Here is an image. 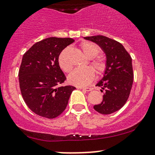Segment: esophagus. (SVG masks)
I'll return each instance as SVG.
<instances>
[{
    "instance_id": "34e87169",
    "label": "esophagus",
    "mask_w": 155,
    "mask_h": 155,
    "mask_svg": "<svg viewBox=\"0 0 155 155\" xmlns=\"http://www.w3.org/2000/svg\"><path fill=\"white\" fill-rule=\"evenodd\" d=\"M79 89H81V90H83V91H91L93 90L92 88H91V87H84V88L79 87Z\"/></svg>"
}]
</instances>
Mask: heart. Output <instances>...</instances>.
I'll return each mask as SVG.
<instances>
[{
	"mask_svg": "<svg viewBox=\"0 0 155 155\" xmlns=\"http://www.w3.org/2000/svg\"><path fill=\"white\" fill-rule=\"evenodd\" d=\"M82 50L84 53L87 58H94L91 61V65L94 68L95 71L98 74H102L106 70L107 64L105 60L103 58L98 57V58H94L97 57L101 51V48L95 43L91 42H83L81 44ZM66 51L64 49L58 57V65L60 68L64 72H70L71 71L72 67L65 58ZM95 77L94 71L91 68H77L69 75L68 82L72 85L77 87H85L89 85Z\"/></svg>",
	"mask_w": 155,
	"mask_h": 155,
	"instance_id": "b5f03b06",
	"label": "heart"
}]
</instances>
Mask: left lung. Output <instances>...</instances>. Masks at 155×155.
<instances>
[{
  "label": "left lung",
  "mask_w": 155,
  "mask_h": 155,
  "mask_svg": "<svg viewBox=\"0 0 155 155\" xmlns=\"http://www.w3.org/2000/svg\"><path fill=\"white\" fill-rule=\"evenodd\" d=\"M101 47L106 55V70L96 86L104 91L103 101L94 107L101 114L108 115L120 110L127 101L133 83L132 58L119 42L107 36L84 37Z\"/></svg>",
  "instance_id": "obj_1"
}]
</instances>
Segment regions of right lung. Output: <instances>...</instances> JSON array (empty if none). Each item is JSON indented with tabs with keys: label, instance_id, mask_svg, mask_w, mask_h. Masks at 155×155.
Returning a JSON list of instances; mask_svg holds the SVG:
<instances>
[{
	"label": "right lung",
	"instance_id": "obj_1",
	"mask_svg": "<svg viewBox=\"0 0 155 155\" xmlns=\"http://www.w3.org/2000/svg\"><path fill=\"white\" fill-rule=\"evenodd\" d=\"M74 42L71 38H47L23 54L18 75L20 91L27 107L39 116L48 119L59 116L76 89L60 87L66 77L58 61L62 50Z\"/></svg>",
	"mask_w": 155,
	"mask_h": 155
}]
</instances>
